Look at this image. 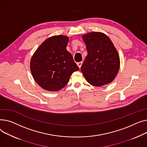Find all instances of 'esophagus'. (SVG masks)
Instances as JSON below:
<instances>
[{
	"instance_id": "obj_1",
	"label": "esophagus",
	"mask_w": 147,
	"mask_h": 147,
	"mask_svg": "<svg viewBox=\"0 0 147 147\" xmlns=\"http://www.w3.org/2000/svg\"><path fill=\"white\" fill-rule=\"evenodd\" d=\"M82 62H80L77 63V65H78V67H80V69L81 68V67L82 66Z\"/></svg>"
}]
</instances>
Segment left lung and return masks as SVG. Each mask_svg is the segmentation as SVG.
Wrapping results in <instances>:
<instances>
[{
    "label": "left lung",
    "instance_id": "8db88e82",
    "mask_svg": "<svg viewBox=\"0 0 147 147\" xmlns=\"http://www.w3.org/2000/svg\"><path fill=\"white\" fill-rule=\"evenodd\" d=\"M88 55L81 70L90 84L101 87L113 81L120 68L116 49L109 37L100 32H91L82 36Z\"/></svg>",
    "mask_w": 147,
    "mask_h": 147
}]
</instances>
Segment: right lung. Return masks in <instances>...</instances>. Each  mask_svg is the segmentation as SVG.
Returning a JSON list of instances; mask_svg holds the SVG:
<instances>
[{
  "label": "right lung",
  "mask_w": 147,
  "mask_h": 147,
  "mask_svg": "<svg viewBox=\"0 0 147 147\" xmlns=\"http://www.w3.org/2000/svg\"><path fill=\"white\" fill-rule=\"evenodd\" d=\"M69 38L55 36L46 39L31 57L30 69L34 80L47 91H57L68 83L79 67L66 50Z\"/></svg>",
  "instance_id": "right-lung-1"
}]
</instances>
